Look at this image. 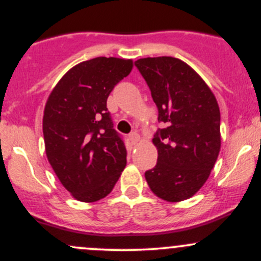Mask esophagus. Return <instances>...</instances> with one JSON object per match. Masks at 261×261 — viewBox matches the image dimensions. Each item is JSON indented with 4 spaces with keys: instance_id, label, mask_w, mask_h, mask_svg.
Returning a JSON list of instances; mask_svg holds the SVG:
<instances>
[{
    "instance_id": "1",
    "label": "esophagus",
    "mask_w": 261,
    "mask_h": 261,
    "mask_svg": "<svg viewBox=\"0 0 261 261\" xmlns=\"http://www.w3.org/2000/svg\"><path fill=\"white\" fill-rule=\"evenodd\" d=\"M128 140H130V142L133 143V145H136V143L139 142V140H140L139 134H137V133H131L130 135H128Z\"/></svg>"
}]
</instances>
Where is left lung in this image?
Segmentation results:
<instances>
[{"label": "left lung", "mask_w": 261, "mask_h": 261, "mask_svg": "<svg viewBox=\"0 0 261 261\" xmlns=\"http://www.w3.org/2000/svg\"><path fill=\"white\" fill-rule=\"evenodd\" d=\"M151 89L164 122L152 140L158 152L153 169L145 173L155 196L179 202L194 196L208 179L221 149L220 107L200 74L170 56L135 62Z\"/></svg>", "instance_id": "obj_1"}]
</instances>
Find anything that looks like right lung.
<instances>
[{"label":"right lung","instance_id":"obj_1","mask_svg":"<svg viewBox=\"0 0 261 261\" xmlns=\"http://www.w3.org/2000/svg\"><path fill=\"white\" fill-rule=\"evenodd\" d=\"M133 67L131 59L101 56L80 62L56 83L45 104L47 161L79 201L106 197L126 166V148L113 128L107 99Z\"/></svg>","mask_w":261,"mask_h":261}]
</instances>
